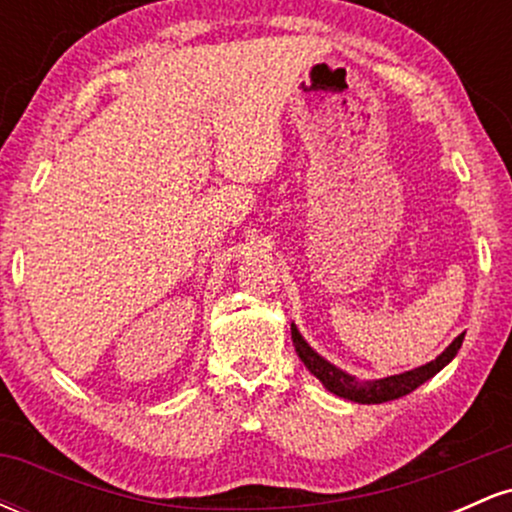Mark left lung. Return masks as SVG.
Wrapping results in <instances>:
<instances>
[{
    "label": "left lung",
    "mask_w": 512,
    "mask_h": 512,
    "mask_svg": "<svg viewBox=\"0 0 512 512\" xmlns=\"http://www.w3.org/2000/svg\"><path fill=\"white\" fill-rule=\"evenodd\" d=\"M291 339H293V346H296L298 356H301V361L305 363V368H308L310 373H313L315 378L327 387V390L334 392V395L344 397V399H351V402H358V404H380V402H390V399H399V397L409 395V392H414L416 387L424 385L428 378H433L438 370H443L445 366H448L452 358H455L457 349L462 346L464 334H460V337H457L455 342H452L448 349H445L443 354L436 358V361L426 363V366H421V368L407 370V373L390 375V378H385V380H375V383H358L356 378L346 375L344 370L334 368L332 363L325 361V358L317 356L315 351L305 344L301 332H298L293 325H291Z\"/></svg>",
    "instance_id": "obj_1"
}]
</instances>
